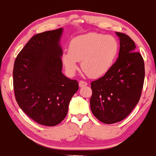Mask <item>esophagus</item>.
<instances>
[{
	"mask_svg": "<svg viewBox=\"0 0 156 156\" xmlns=\"http://www.w3.org/2000/svg\"><path fill=\"white\" fill-rule=\"evenodd\" d=\"M78 84H79L80 87H85V86H87V83L86 81H83V80H80Z\"/></svg>",
	"mask_w": 156,
	"mask_h": 156,
	"instance_id": "esophagus-1",
	"label": "esophagus"
}]
</instances>
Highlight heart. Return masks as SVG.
Segmentation results:
<instances>
[{
	"label": "heart",
	"mask_w": 156,
	"mask_h": 156,
	"mask_svg": "<svg viewBox=\"0 0 156 156\" xmlns=\"http://www.w3.org/2000/svg\"><path fill=\"white\" fill-rule=\"evenodd\" d=\"M119 51L117 39L111 35L88 33L70 40L68 52L62 55V62L69 76L78 70V62L91 78H98L107 73L112 67Z\"/></svg>",
	"instance_id": "1"
}]
</instances>
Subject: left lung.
<instances>
[{
  "instance_id": "8db88e82",
  "label": "left lung",
  "mask_w": 156,
  "mask_h": 156,
  "mask_svg": "<svg viewBox=\"0 0 156 156\" xmlns=\"http://www.w3.org/2000/svg\"><path fill=\"white\" fill-rule=\"evenodd\" d=\"M119 39V56L110 70L91 83L90 107L97 119L105 124L124 119L139 103L144 80V63L135 43L125 34Z\"/></svg>"
}]
</instances>
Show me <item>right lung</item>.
I'll use <instances>...</instances> for the list:
<instances>
[{
    "label": "right lung",
    "instance_id": "obj_1",
    "mask_svg": "<svg viewBox=\"0 0 156 156\" xmlns=\"http://www.w3.org/2000/svg\"><path fill=\"white\" fill-rule=\"evenodd\" d=\"M63 28L34 36L16 58L13 86L19 106L39 124L54 126L67 114L76 80L62 73L60 39Z\"/></svg>",
    "mask_w": 156,
    "mask_h": 156
}]
</instances>
